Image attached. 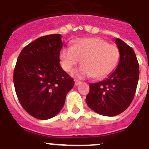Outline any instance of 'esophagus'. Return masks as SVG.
Masks as SVG:
<instances>
[{
  "instance_id": "1",
  "label": "esophagus",
  "mask_w": 149,
  "mask_h": 149,
  "mask_svg": "<svg viewBox=\"0 0 149 149\" xmlns=\"http://www.w3.org/2000/svg\"><path fill=\"white\" fill-rule=\"evenodd\" d=\"M81 84V82L80 81H75V85H76V86H78V85Z\"/></svg>"
}]
</instances>
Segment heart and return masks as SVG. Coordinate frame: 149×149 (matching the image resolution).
Wrapping results in <instances>:
<instances>
[{
  "mask_svg": "<svg viewBox=\"0 0 149 149\" xmlns=\"http://www.w3.org/2000/svg\"><path fill=\"white\" fill-rule=\"evenodd\" d=\"M119 50L116 46L108 44L99 38H80L71 47L63 48L60 53L62 68L70 72L81 60V66L73 75L79 79L92 77L102 79L108 76L117 66Z\"/></svg>",
  "mask_w": 149,
  "mask_h": 149,
  "instance_id": "1",
  "label": "heart"
}]
</instances>
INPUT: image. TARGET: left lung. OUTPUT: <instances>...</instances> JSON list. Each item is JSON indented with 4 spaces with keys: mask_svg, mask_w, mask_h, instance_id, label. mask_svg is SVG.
Masks as SVG:
<instances>
[{
    "mask_svg": "<svg viewBox=\"0 0 149 149\" xmlns=\"http://www.w3.org/2000/svg\"><path fill=\"white\" fill-rule=\"evenodd\" d=\"M115 42L120 54L118 66L105 80L90 84L86 97L92 111L105 116H116L129 107L139 79V65L134 50L119 38Z\"/></svg>",
    "mask_w": 149,
    "mask_h": 149,
    "instance_id": "8db88e82",
    "label": "left lung"
}]
</instances>
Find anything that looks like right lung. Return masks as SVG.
I'll return each instance as SVG.
<instances>
[{
  "mask_svg": "<svg viewBox=\"0 0 149 149\" xmlns=\"http://www.w3.org/2000/svg\"><path fill=\"white\" fill-rule=\"evenodd\" d=\"M60 34L42 36L26 46L19 55L14 84L22 106L38 119L54 117L63 108L74 81L62 68Z\"/></svg>",
  "mask_w": 149,
  "mask_h": 149,
  "instance_id": "right-lung-1",
  "label": "right lung"
}]
</instances>
